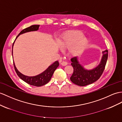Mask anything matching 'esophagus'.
Here are the masks:
<instances>
[{
	"mask_svg": "<svg viewBox=\"0 0 122 122\" xmlns=\"http://www.w3.org/2000/svg\"><path fill=\"white\" fill-rule=\"evenodd\" d=\"M61 64V65H63V66H66V65H67L68 64V63L66 61H62Z\"/></svg>",
	"mask_w": 122,
	"mask_h": 122,
	"instance_id": "1",
	"label": "esophagus"
}]
</instances>
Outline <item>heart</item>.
Here are the masks:
<instances>
[{
    "mask_svg": "<svg viewBox=\"0 0 122 122\" xmlns=\"http://www.w3.org/2000/svg\"><path fill=\"white\" fill-rule=\"evenodd\" d=\"M88 42V39L80 31H71L63 35L58 41V44L63 50L69 49L72 56H79L84 52Z\"/></svg>",
    "mask_w": 122,
    "mask_h": 122,
    "instance_id": "b5f03b06",
    "label": "heart"
}]
</instances>
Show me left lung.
<instances>
[{
  "mask_svg": "<svg viewBox=\"0 0 122 122\" xmlns=\"http://www.w3.org/2000/svg\"><path fill=\"white\" fill-rule=\"evenodd\" d=\"M102 60L99 65L92 70L84 68L78 60L77 57L71 59V65L73 68V72L70 77V80L74 84L84 86L93 83L98 80L103 72L108 57L107 50L103 52Z\"/></svg>",
  "mask_w": 122,
  "mask_h": 122,
  "instance_id": "obj_1",
  "label": "left lung"
}]
</instances>
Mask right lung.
Instances as JSON below:
<instances>
[{"instance_id": "obj_1", "label": "right lung", "mask_w": 122, "mask_h": 122, "mask_svg": "<svg viewBox=\"0 0 122 122\" xmlns=\"http://www.w3.org/2000/svg\"><path fill=\"white\" fill-rule=\"evenodd\" d=\"M39 26H40L39 25H34L30 26V27H28L27 28L24 29L23 30H22L20 32V34L16 37V39L18 37L20 34H23L27 32L36 31L38 30ZM15 40H14L13 44ZM13 44L12 46V49H13ZM12 56H13L12 52ZM13 65L14 67V69L15 70V72L17 73V76H18L22 80H23L24 81L31 85L35 86H43L44 85L47 84V83L50 81V80H51L55 70H56V68L58 67L59 63L58 61H55L54 63H53L51 65H50V66L47 68L45 71H43V72H42L37 76H26L23 75V74H22L20 72H19L18 70L16 69L15 66L14 61H13Z\"/></svg>"}]
</instances>
